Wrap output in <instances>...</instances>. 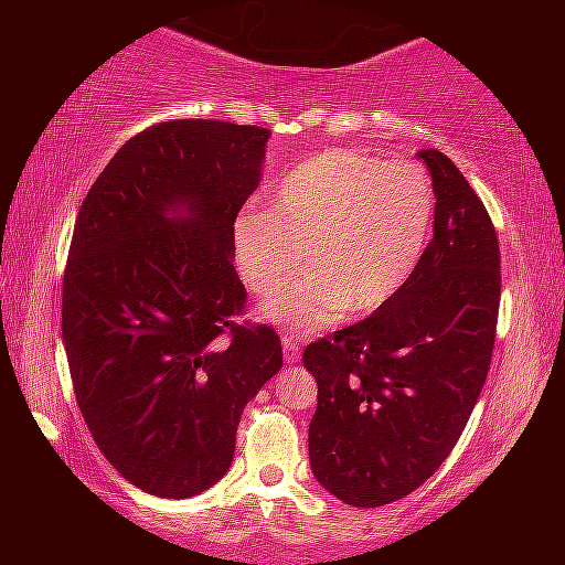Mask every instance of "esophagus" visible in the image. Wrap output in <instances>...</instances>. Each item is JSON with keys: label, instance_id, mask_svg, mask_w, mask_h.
Listing matches in <instances>:
<instances>
[{"label": "esophagus", "instance_id": "1", "mask_svg": "<svg viewBox=\"0 0 565 565\" xmlns=\"http://www.w3.org/2000/svg\"><path fill=\"white\" fill-rule=\"evenodd\" d=\"M300 334H292V331H288V334H282V352H285V360L288 362H296L300 358Z\"/></svg>", "mask_w": 565, "mask_h": 565}]
</instances>
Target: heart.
<instances>
[{
  "mask_svg": "<svg viewBox=\"0 0 565 565\" xmlns=\"http://www.w3.org/2000/svg\"><path fill=\"white\" fill-rule=\"evenodd\" d=\"M437 213L435 184L419 161H383L329 149L300 161L273 207L249 205L234 221V257L257 296H273L303 265L311 269L267 303L282 327L319 331L396 298L419 265Z\"/></svg>",
  "mask_w": 565,
  "mask_h": 565,
  "instance_id": "b5f03b06",
  "label": "heart"
}]
</instances>
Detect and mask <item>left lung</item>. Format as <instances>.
Wrapping results in <instances>:
<instances>
[{
	"label": "left lung",
	"mask_w": 565,
	"mask_h": 565,
	"mask_svg": "<svg viewBox=\"0 0 565 565\" xmlns=\"http://www.w3.org/2000/svg\"><path fill=\"white\" fill-rule=\"evenodd\" d=\"M435 236L404 288L352 327L306 347L319 383L308 429L313 476L352 507L419 489L466 429L491 367L501 254L491 215L443 151L422 149Z\"/></svg>",
	"instance_id": "1"
}]
</instances>
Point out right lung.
<instances>
[{"instance_id":"obj_1","label":"right lung","mask_w":565,"mask_h":565,"mask_svg":"<svg viewBox=\"0 0 565 565\" xmlns=\"http://www.w3.org/2000/svg\"><path fill=\"white\" fill-rule=\"evenodd\" d=\"M267 138L157 122L120 146L76 215L61 298L76 406L110 466L153 497L221 481L244 406L282 367L277 331L244 321L231 262ZM169 206L189 215L169 220Z\"/></svg>"}]
</instances>
